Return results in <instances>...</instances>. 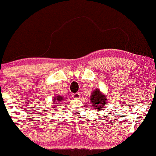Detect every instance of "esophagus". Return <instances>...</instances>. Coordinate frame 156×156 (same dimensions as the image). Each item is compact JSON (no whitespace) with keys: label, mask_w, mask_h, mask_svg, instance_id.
<instances>
[{"label":"esophagus","mask_w":156,"mask_h":156,"mask_svg":"<svg viewBox=\"0 0 156 156\" xmlns=\"http://www.w3.org/2000/svg\"><path fill=\"white\" fill-rule=\"evenodd\" d=\"M73 98H75V99H79V98H80V94L79 93H75L74 94L72 95Z\"/></svg>","instance_id":"1"}]
</instances>
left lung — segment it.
Segmentation results:
<instances>
[{"label": "left lung", "mask_w": 156, "mask_h": 156, "mask_svg": "<svg viewBox=\"0 0 156 156\" xmlns=\"http://www.w3.org/2000/svg\"><path fill=\"white\" fill-rule=\"evenodd\" d=\"M90 101L92 107L97 111L105 108V104L107 103V98L103 93H101L99 89H96L93 91L90 98Z\"/></svg>", "instance_id": "8db88e82"}]
</instances>
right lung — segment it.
<instances>
[{"mask_svg": "<svg viewBox=\"0 0 156 156\" xmlns=\"http://www.w3.org/2000/svg\"><path fill=\"white\" fill-rule=\"evenodd\" d=\"M53 102H52V104L53 106H48V108H52V110H56V108H58L59 107H58V105H55V104H62V102L64 101V98L63 96H59V95H57L53 98Z\"/></svg>", "mask_w": 156, "mask_h": 156, "instance_id": "1", "label": "right lung"}]
</instances>
